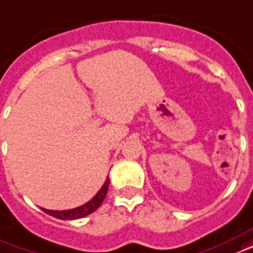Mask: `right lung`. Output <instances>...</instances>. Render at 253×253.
Instances as JSON below:
<instances>
[{"instance_id":"right-lung-1","label":"right lung","mask_w":253,"mask_h":253,"mask_svg":"<svg viewBox=\"0 0 253 253\" xmlns=\"http://www.w3.org/2000/svg\"><path fill=\"white\" fill-rule=\"evenodd\" d=\"M108 185H110V179L107 178V181L104 182V185H103L102 189L96 193V196H95L91 201H88V203L84 204V205H82V207L79 208L69 209V211H48V209H44V208H41V209H42L46 214L56 217V218H60V220H75V218H82V217L87 216L89 213L95 212V211L100 207V204L103 203V200L106 198V194H107Z\"/></svg>"}]
</instances>
